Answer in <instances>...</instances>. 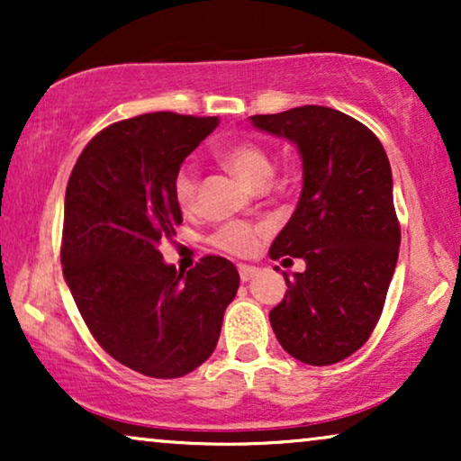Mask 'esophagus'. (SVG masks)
Wrapping results in <instances>:
<instances>
[{"label": "esophagus", "mask_w": 461, "mask_h": 461, "mask_svg": "<svg viewBox=\"0 0 461 461\" xmlns=\"http://www.w3.org/2000/svg\"><path fill=\"white\" fill-rule=\"evenodd\" d=\"M256 273H258L256 267H248V264H239V276H241L243 283L249 281V279H254Z\"/></svg>", "instance_id": "1"}]
</instances>
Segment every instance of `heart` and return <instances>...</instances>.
Segmentation results:
<instances>
[{
  "mask_svg": "<svg viewBox=\"0 0 461 461\" xmlns=\"http://www.w3.org/2000/svg\"><path fill=\"white\" fill-rule=\"evenodd\" d=\"M220 159L226 163L230 172L251 186H264L275 172L273 157L262 144L254 140H237L220 150ZM174 197L180 207H191L197 197V169L193 166H185L174 178ZM260 229L248 222H230L218 229L213 235V243L220 249L230 251V254L245 256L251 254L258 243Z\"/></svg>",
  "mask_w": 461,
  "mask_h": 461,
  "instance_id": "heart-1",
  "label": "heart"
}]
</instances>
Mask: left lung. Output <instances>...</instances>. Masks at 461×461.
<instances>
[{
	"mask_svg": "<svg viewBox=\"0 0 461 461\" xmlns=\"http://www.w3.org/2000/svg\"><path fill=\"white\" fill-rule=\"evenodd\" d=\"M294 142L302 194L268 256L302 258L285 298L270 311L279 344L306 365L344 361L367 342L399 260L393 172L374 131L330 106L249 117Z\"/></svg>",
	"mask_w": 461,
	"mask_h": 461,
	"instance_id": "8db88e82",
	"label": "left lung"
}]
</instances>
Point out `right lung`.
I'll return each instance as SVG.
<instances>
[{"instance_id":"right-lung-1","label":"right lung","mask_w":461,"mask_h":461,"mask_svg":"<svg viewBox=\"0 0 461 461\" xmlns=\"http://www.w3.org/2000/svg\"><path fill=\"white\" fill-rule=\"evenodd\" d=\"M218 117L147 113L87 142L65 194L62 275L87 330L109 355L149 377H180L216 348L239 273L205 256L188 273L163 262L182 212L174 178Z\"/></svg>"}]
</instances>
